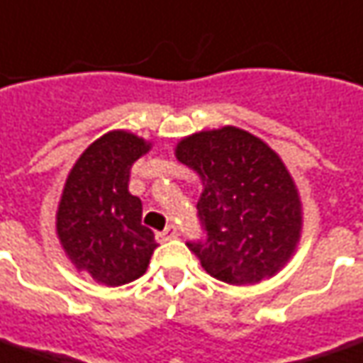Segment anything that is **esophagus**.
Returning <instances> with one entry per match:
<instances>
[{"label": "esophagus", "instance_id": "esophagus-1", "mask_svg": "<svg viewBox=\"0 0 363 363\" xmlns=\"http://www.w3.org/2000/svg\"><path fill=\"white\" fill-rule=\"evenodd\" d=\"M177 237V229L174 225H167L164 231L157 233V241H169V239H176Z\"/></svg>", "mask_w": 363, "mask_h": 363}]
</instances>
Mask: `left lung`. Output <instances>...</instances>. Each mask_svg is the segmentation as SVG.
<instances>
[{
	"mask_svg": "<svg viewBox=\"0 0 363 363\" xmlns=\"http://www.w3.org/2000/svg\"><path fill=\"white\" fill-rule=\"evenodd\" d=\"M176 157L203 184L197 215L206 239L187 247L213 279L257 284L291 261L301 241L302 201L267 142L235 126L201 130L177 142Z\"/></svg>",
	"mask_w": 363,
	"mask_h": 363,
	"instance_id": "8db88e82",
	"label": "left lung"
}]
</instances>
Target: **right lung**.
Returning a JSON list of instances; mask_svg holds the SVG:
<instances>
[{
	"label": "right lung",
	"instance_id": "right-lung-1",
	"mask_svg": "<svg viewBox=\"0 0 363 363\" xmlns=\"http://www.w3.org/2000/svg\"><path fill=\"white\" fill-rule=\"evenodd\" d=\"M152 144L126 130L94 140L67 176L57 237L79 271L106 286L140 279L157 247L142 225V201L128 191L130 169Z\"/></svg>",
	"mask_w": 363,
	"mask_h": 363
}]
</instances>
